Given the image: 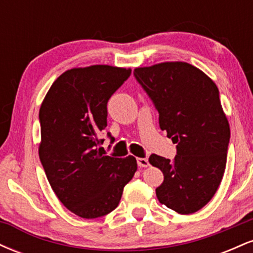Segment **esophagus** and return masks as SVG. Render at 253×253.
<instances>
[{
    "mask_svg": "<svg viewBox=\"0 0 253 253\" xmlns=\"http://www.w3.org/2000/svg\"><path fill=\"white\" fill-rule=\"evenodd\" d=\"M136 163H138V167L140 168L149 167V161H147V158H136Z\"/></svg>",
    "mask_w": 253,
    "mask_h": 253,
    "instance_id": "obj_1",
    "label": "esophagus"
}]
</instances>
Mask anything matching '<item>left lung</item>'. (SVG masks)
<instances>
[{
	"label": "left lung",
	"instance_id": "obj_1",
	"mask_svg": "<svg viewBox=\"0 0 253 253\" xmlns=\"http://www.w3.org/2000/svg\"><path fill=\"white\" fill-rule=\"evenodd\" d=\"M134 77L159 113V126L177 144L172 161L151 155L162 170L159 202L178 214H191L211 201L227 161L229 125L219 89L205 72L184 62L134 69Z\"/></svg>",
	"mask_w": 253,
	"mask_h": 253
}]
</instances>
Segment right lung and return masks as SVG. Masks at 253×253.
<instances>
[{"label": "right lung", "mask_w": 253, "mask_h": 253, "mask_svg": "<svg viewBox=\"0 0 253 253\" xmlns=\"http://www.w3.org/2000/svg\"><path fill=\"white\" fill-rule=\"evenodd\" d=\"M130 71L110 65L71 69L54 81L40 107L39 157L46 177L59 201L84 219L114 211L138 168L133 156H106L98 139L107 127L108 100Z\"/></svg>", "instance_id": "add662e5"}]
</instances>
